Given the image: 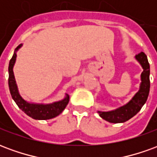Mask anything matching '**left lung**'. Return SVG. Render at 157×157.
<instances>
[{"label": "left lung", "instance_id": "8db88e82", "mask_svg": "<svg viewBox=\"0 0 157 157\" xmlns=\"http://www.w3.org/2000/svg\"><path fill=\"white\" fill-rule=\"evenodd\" d=\"M135 58L138 60L144 71L141 74V84L139 92L135 97L130 100V102L126 105L123 106L114 111L110 112H98L101 118L110 123H124L137 113L141 109L148 98L150 92V64L147 56L144 52L135 55Z\"/></svg>", "mask_w": 157, "mask_h": 157}]
</instances>
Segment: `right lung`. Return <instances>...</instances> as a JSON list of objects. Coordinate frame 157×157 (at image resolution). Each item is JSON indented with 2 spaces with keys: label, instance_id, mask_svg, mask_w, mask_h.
Segmentation results:
<instances>
[{
  "label": "right lung",
  "instance_id": "right-lung-1",
  "mask_svg": "<svg viewBox=\"0 0 157 157\" xmlns=\"http://www.w3.org/2000/svg\"><path fill=\"white\" fill-rule=\"evenodd\" d=\"M21 46L22 44L18 45L15 48V51H17ZM16 57H17V55L15 52L9 62L8 85L12 99L15 101L19 109H22V111H23L29 117L34 118V119H39V120L50 119V118H55L59 114H60L63 112V110L65 109L66 105L68 104L69 99H70L68 95H66L65 98L59 102H54V103L47 104V105L29 103L22 98V97L18 93L17 86L15 78H14V74H13V71H12L13 65L16 61Z\"/></svg>",
  "mask_w": 157,
  "mask_h": 157
}]
</instances>
